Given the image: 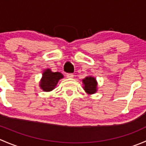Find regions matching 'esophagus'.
<instances>
[{"mask_svg": "<svg viewBox=\"0 0 146 146\" xmlns=\"http://www.w3.org/2000/svg\"><path fill=\"white\" fill-rule=\"evenodd\" d=\"M73 76H74V75L73 73H67L66 74V77L68 78H73Z\"/></svg>", "mask_w": 146, "mask_h": 146, "instance_id": "1", "label": "esophagus"}]
</instances>
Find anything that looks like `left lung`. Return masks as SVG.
<instances>
[{
    "mask_svg": "<svg viewBox=\"0 0 146 146\" xmlns=\"http://www.w3.org/2000/svg\"><path fill=\"white\" fill-rule=\"evenodd\" d=\"M84 84V90L88 94H93L97 91V81L95 78L86 77L82 80Z\"/></svg>",
    "mask_w": 146,
    "mask_h": 146,
    "instance_id": "1",
    "label": "left lung"
}]
</instances>
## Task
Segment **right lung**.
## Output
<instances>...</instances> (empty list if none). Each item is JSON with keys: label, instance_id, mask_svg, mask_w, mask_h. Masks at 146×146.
<instances>
[{"label": "right lung", "instance_id": "add662e5", "mask_svg": "<svg viewBox=\"0 0 146 146\" xmlns=\"http://www.w3.org/2000/svg\"><path fill=\"white\" fill-rule=\"evenodd\" d=\"M64 76L59 72L53 73L50 69H46L42 75V78L40 82V87L44 91L52 90L54 89L60 79L63 78Z\"/></svg>", "mask_w": 146, "mask_h": 146}]
</instances>
